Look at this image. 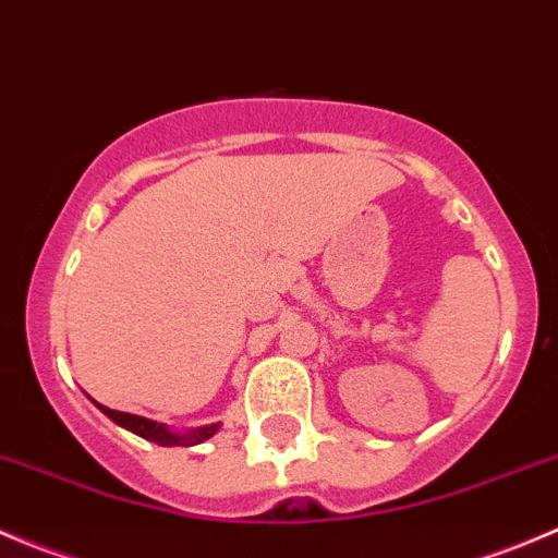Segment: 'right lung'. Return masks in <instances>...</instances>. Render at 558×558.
Instances as JSON below:
<instances>
[{
    "label": "right lung",
    "mask_w": 558,
    "mask_h": 558,
    "mask_svg": "<svg viewBox=\"0 0 558 558\" xmlns=\"http://www.w3.org/2000/svg\"><path fill=\"white\" fill-rule=\"evenodd\" d=\"M99 410L107 415L110 421H116L118 426H123V429L134 432V435L145 437V440L156 442V446H196V442H205L210 440L213 435H216L218 429H221V424H207V426H196V429H189V432H172L167 429L165 424H156V421L150 418H143V415H132V413H121V410H110L105 408V404H97Z\"/></svg>",
    "instance_id": "add662e5"
}]
</instances>
